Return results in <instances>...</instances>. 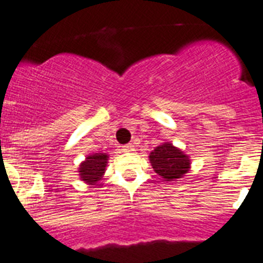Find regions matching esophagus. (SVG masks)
<instances>
[{"mask_svg":"<svg viewBox=\"0 0 263 263\" xmlns=\"http://www.w3.org/2000/svg\"><path fill=\"white\" fill-rule=\"evenodd\" d=\"M122 151L123 152H132V151H135L134 144H127V145H123Z\"/></svg>","mask_w":263,"mask_h":263,"instance_id":"obj_1","label":"esophagus"}]
</instances>
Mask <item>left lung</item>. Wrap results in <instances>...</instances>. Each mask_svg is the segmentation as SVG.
Listing matches in <instances>:
<instances>
[{"label":"left lung","instance_id":"obj_1","mask_svg":"<svg viewBox=\"0 0 263 263\" xmlns=\"http://www.w3.org/2000/svg\"><path fill=\"white\" fill-rule=\"evenodd\" d=\"M153 169L165 181H176L189 172L190 160L182 151L165 143L157 146L149 155Z\"/></svg>","mask_w":263,"mask_h":263}]
</instances>
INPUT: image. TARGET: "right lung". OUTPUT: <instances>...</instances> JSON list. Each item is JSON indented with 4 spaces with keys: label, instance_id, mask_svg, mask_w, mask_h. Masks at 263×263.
Wrapping results in <instances>:
<instances>
[{
    "label": "right lung",
    "instance_id": "add662e5",
    "mask_svg": "<svg viewBox=\"0 0 263 263\" xmlns=\"http://www.w3.org/2000/svg\"><path fill=\"white\" fill-rule=\"evenodd\" d=\"M107 155L105 153H94L86 157L80 166V176L82 181L94 184L102 178L107 164Z\"/></svg>",
    "mask_w": 263,
    "mask_h": 263
}]
</instances>
